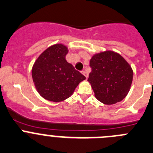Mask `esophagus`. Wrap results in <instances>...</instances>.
Returning <instances> with one entry per match:
<instances>
[{"instance_id": "34e87169", "label": "esophagus", "mask_w": 153, "mask_h": 153, "mask_svg": "<svg viewBox=\"0 0 153 153\" xmlns=\"http://www.w3.org/2000/svg\"><path fill=\"white\" fill-rule=\"evenodd\" d=\"M82 73L83 74V75H85V77H86V78H88V73H87V71H82Z\"/></svg>"}]
</instances>
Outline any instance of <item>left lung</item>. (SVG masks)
<instances>
[{
  "label": "left lung",
  "instance_id": "8db88e82",
  "mask_svg": "<svg viewBox=\"0 0 153 153\" xmlns=\"http://www.w3.org/2000/svg\"><path fill=\"white\" fill-rule=\"evenodd\" d=\"M91 71L88 79L96 98L105 104L123 100L130 89L133 72L120 54L112 51L98 53L90 60Z\"/></svg>",
  "mask_w": 153,
  "mask_h": 153
}]
</instances>
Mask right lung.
Here are the masks:
<instances>
[{
    "mask_svg": "<svg viewBox=\"0 0 153 153\" xmlns=\"http://www.w3.org/2000/svg\"><path fill=\"white\" fill-rule=\"evenodd\" d=\"M68 48L62 44L50 46L39 56L32 69L37 91L43 98L60 102L73 94L85 77L65 59Z\"/></svg>",
    "mask_w": 153,
    "mask_h": 153,
    "instance_id": "1",
    "label": "right lung"
}]
</instances>
